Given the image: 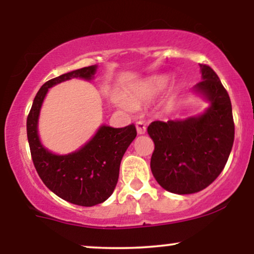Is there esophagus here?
<instances>
[{
	"mask_svg": "<svg viewBox=\"0 0 254 254\" xmlns=\"http://www.w3.org/2000/svg\"><path fill=\"white\" fill-rule=\"evenodd\" d=\"M136 129H137V132L139 133V135H143L145 133V131H147V124L144 123V122H137L136 123Z\"/></svg>",
	"mask_w": 254,
	"mask_h": 254,
	"instance_id": "obj_1",
	"label": "esophagus"
}]
</instances>
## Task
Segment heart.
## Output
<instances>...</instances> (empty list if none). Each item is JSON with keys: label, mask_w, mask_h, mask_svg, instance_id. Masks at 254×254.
Here are the masks:
<instances>
[{"label": "heart", "mask_w": 254, "mask_h": 254, "mask_svg": "<svg viewBox=\"0 0 254 254\" xmlns=\"http://www.w3.org/2000/svg\"><path fill=\"white\" fill-rule=\"evenodd\" d=\"M170 80L167 76H154L149 78L145 82L141 83L139 86H137L135 89L132 90L130 97V101L127 100H122L121 106L125 110H131L132 109L133 104H138L139 101H148L151 99L156 98L157 95L161 94L164 90L167 88Z\"/></svg>", "instance_id": "heart-1"}]
</instances>
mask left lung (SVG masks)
<instances>
[{"mask_svg":"<svg viewBox=\"0 0 254 254\" xmlns=\"http://www.w3.org/2000/svg\"><path fill=\"white\" fill-rule=\"evenodd\" d=\"M199 66L203 80L193 89L210 103L205 112L180 121H155L147 129L155 144L153 176L165 190L178 194L208 188L223 171L234 142L228 93L210 66Z\"/></svg>","mask_w":254,"mask_h":254,"instance_id":"1","label":"left lung"}]
</instances>
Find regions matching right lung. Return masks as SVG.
<instances>
[{
    "label": "right lung",
    "instance_id": "obj_1",
    "mask_svg": "<svg viewBox=\"0 0 254 254\" xmlns=\"http://www.w3.org/2000/svg\"><path fill=\"white\" fill-rule=\"evenodd\" d=\"M97 65L84 66L49 80L38 90L27 117L28 144L40 179L58 197L81 206L97 205L113 193L122 159L137 135L135 125H103L81 149L68 155H56L40 143L38 118L49 88L70 78L92 80Z\"/></svg>",
    "mask_w": 254,
    "mask_h": 254
}]
</instances>
